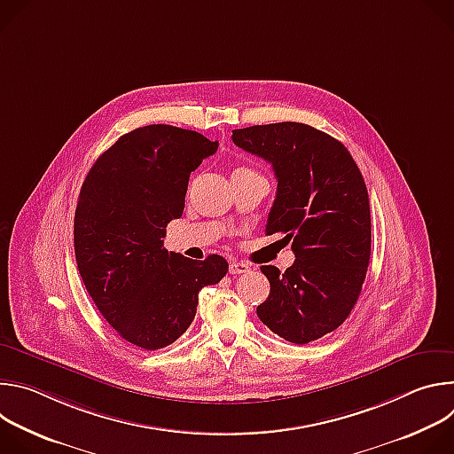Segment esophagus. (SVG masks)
I'll use <instances>...</instances> for the list:
<instances>
[{
    "label": "esophagus",
    "instance_id": "esophagus-1",
    "mask_svg": "<svg viewBox=\"0 0 454 454\" xmlns=\"http://www.w3.org/2000/svg\"><path fill=\"white\" fill-rule=\"evenodd\" d=\"M249 271V266L244 264V262H231L230 264V275H242V273H247Z\"/></svg>",
    "mask_w": 454,
    "mask_h": 454
}]
</instances>
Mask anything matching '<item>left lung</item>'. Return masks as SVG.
Listing matches in <instances>:
<instances>
[{
  "label": "left lung",
  "instance_id": "left-lung-1",
  "mask_svg": "<svg viewBox=\"0 0 454 454\" xmlns=\"http://www.w3.org/2000/svg\"><path fill=\"white\" fill-rule=\"evenodd\" d=\"M231 140L273 165L278 186L266 235L282 233L296 256L286 273L261 268L271 293L256 316L286 341L319 340L347 319L366 277L372 224L364 179L341 142L307 123L235 129Z\"/></svg>",
  "mask_w": 454,
  "mask_h": 454
}]
</instances>
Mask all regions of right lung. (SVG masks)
<instances>
[{
  "label": "right lung",
  "mask_w": 454,
  "mask_h": 454,
  "mask_svg": "<svg viewBox=\"0 0 454 454\" xmlns=\"http://www.w3.org/2000/svg\"><path fill=\"white\" fill-rule=\"evenodd\" d=\"M219 144L174 125L120 137L88 172L75 210L81 278L100 314L145 350L174 343L193 321L200 291L228 271L221 254L192 261L163 247L179 219L190 174Z\"/></svg>",
  "instance_id": "obj_1"
}]
</instances>
